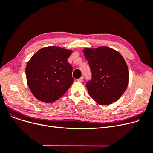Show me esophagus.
Here are the masks:
<instances>
[{
	"mask_svg": "<svg viewBox=\"0 0 153 153\" xmlns=\"http://www.w3.org/2000/svg\"><path fill=\"white\" fill-rule=\"evenodd\" d=\"M83 81H84V77H83V76L81 77V78H79V79H77V81H78V82H82Z\"/></svg>",
	"mask_w": 153,
	"mask_h": 153,
	"instance_id": "1",
	"label": "esophagus"
}]
</instances>
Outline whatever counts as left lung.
I'll return each instance as SVG.
<instances>
[{
  "mask_svg": "<svg viewBox=\"0 0 153 153\" xmlns=\"http://www.w3.org/2000/svg\"><path fill=\"white\" fill-rule=\"evenodd\" d=\"M83 52L92 72L91 80L85 85L91 97L102 105L116 102L129 81V71L122 56L106 46L86 48Z\"/></svg>",
  "mask_w": 153,
  "mask_h": 153,
  "instance_id": "obj_1",
  "label": "left lung"
}]
</instances>
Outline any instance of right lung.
Returning <instances> with one entry per match:
<instances>
[{
  "mask_svg": "<svg viewBox=\"0 0 153 153\" xmlns=\"http://www.w3.org/2000/svg\"><path fill=\"white\" fill-rule=\"evenodd\" d=\"M71 53L61 47L48 46L32 56L25 72L29 89L37 99L51 103L67 92L74 80L68 61Z\"/></svg>",
  "mask_w": 153,
  "mask_h": 153,
  "instance_id": "obj_1",
  "label": "right lung"
}]
</instances>
